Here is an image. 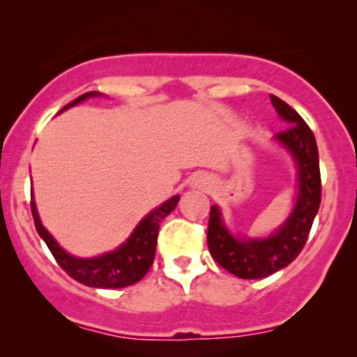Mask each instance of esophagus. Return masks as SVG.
Instances as JSON below:
<instances>
[{
    "label": "esophagus",
    "mask_w": 357,
    "mask_h": 357,
    "mask_svg": "<svg viewBox=\"0 0 357 357\" xmlns=\"http://www.w3.org/2000/svg\"><path fill=\"white\" fill-rule=\"evenodd\" d=\"M206 185H210V178H206V176H197V178L193 179L195 188H203Z\"/></svg>",
    "instance_id": "34e87169"
}]
</instances>
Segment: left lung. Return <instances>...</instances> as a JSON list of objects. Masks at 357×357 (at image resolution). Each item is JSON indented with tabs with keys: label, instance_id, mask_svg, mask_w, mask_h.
Segmentation results:
<instances>
[{
	"label": "left lung",
	"instance_id": "8db88e82",
	"mask_svg": "<svg viewBox=\"0 0 357 357\" xmlns=\"http://www.w3.org/2000/svg\"><path fill=\"white\" fill-rule=\"evenodd\" d=\"M271 103L289 127L274 139L289 151L298 167V197L288 220L264 238H236L225 229L218 206H211L208 220L210 254L213 259L242 280H259L287 268L305 248L313 218L322 199L319 149L305 120L289 105L271 95Z\"/></svg>",
	"mask_w": 357,
	"mask_h": 357
}]
</instances>
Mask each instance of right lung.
<instances>
[{
    "label": "right lung",
    "instance_id": "add662e5",
    "mask_svg": "<svg viewBox=\"0 0 357 357\" xmlns=\"http://www.w3.org/2000/svg\"><path fill=\"white\" fill-rule=\"evenodd\" d=\"M98 95H100V93L96 91L84 93V95L76 98L73 103L66 105L61 112L81 103L86 98ZM178 202V195L169 198L167 202H164L162 205L158 206V208L152 210L147 217H144V220L135 227V230L132 232V236L127 238L125 244H121L119 249L112 250V252L103 254V256L93 257V259H81V257H74L66 252V250L57 244L56 238L50 236L45 230V227L42 225L33 199L30 205H32L35 229H37L38 236L44 238L47 248L50 249L52 256L56 257L57 264L61 266L70 278H74V280L79 281V283L86 284V287L115 289L135 284L137 281H140L146 276L149 269H151L152 262H154L155 244H158L160 222L176 208Z\"/></svg>",
    "mask_w": 357,
    "mask_h": 357
}]
</instances>
